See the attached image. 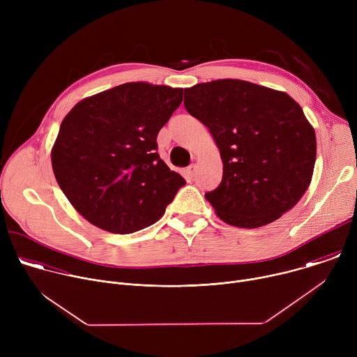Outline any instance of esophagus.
<instances>
[{"label": "esophagus", "instance_id": "obj_1", "mask_svg": "<svg viewBox=\"0 0 357 357\" xmlns=\"http://www.w3.org/2000/svg\"><path fill=\"white\" fill-rule=\"evenodd\" d=\"M196 169H197V167L193 164V165H190V167L186 169V172H188V175H189V176H195Z\"/></svg>", "mask_w": 357, "mask_h": 357}]
</instances>
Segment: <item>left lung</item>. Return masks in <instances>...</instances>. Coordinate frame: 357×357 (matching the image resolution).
Returning a JSON list of instances; mask_svg holds the SVG:
<instances>
[{"mask_svg":"<svg viewBox=\"0 0 357 357\" xmlns=\"http://www.w3.org/2000/svg\"><path fill=\"white\" fill-rule=\"evenodd\" d=\"M183 105L220 151L222 182L205 197L225 223L261 227L296 205L312 179L317 137L291 96L220 79L185 89Z\"/></svg>","mask_w":357,"mask_h":357,"instance_id":"8db88e82","label":"left lung"}]
</instances>
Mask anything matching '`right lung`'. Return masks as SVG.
Returning a JSON list of instances; mask_svg holds the SVG:
<instances>
[{
	"mask_svg": "<svg viewBox=\"0 0 357 357\" xmlns=\"http://www.w3.org/2000/svg\"><path fill=\"white\" fill-rule=\"evenodd\" d=\"M183 89L131 82L86 97L50 152L58 185L91 225L127 234L162 218L185 179L160 158L157 135Z\"/></svg>",
	"mask_w": 357,
	"mask_h": 357,
	"instance_id": "obj_1",
	"label": "right lung"
}]
</instances>
